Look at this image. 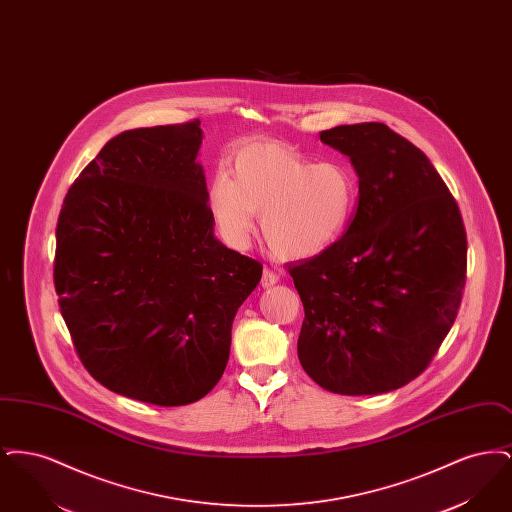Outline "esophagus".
Returning a JSON list of instances; mask_svg holds the SVG:
<instances>
[{
  "label": "esophagus",
  "instance_id": "1",
  "mask_svg": "<svg viewBox=\"0 0 512 512\" xmlns=\"http://www.w3.org/2000/svg\"><path fill=\"white\" fill-rule=\"evenodd\" d=\"M276 282H278V274L272 272L270 268H265V270H263V278H261V286H263V288H270V286H274Z\"/></svg>",
  "mask_w": 512,
  "mask_h": 512
}]
</instances>
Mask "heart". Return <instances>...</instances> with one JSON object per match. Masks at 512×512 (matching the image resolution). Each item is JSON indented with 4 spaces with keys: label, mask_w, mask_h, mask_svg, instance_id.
<instances>
[{
    "label": "heart",
    "mask_w": 512,
    "mask_h": 512,
    "mask_svg": "<svg viewBox=\"0 0 512 512\" xmlns=\"http://www.w3.org/2000/svg\"><path fill=\"white\" fill-rule=\"evenodd\" d=\"M230 175L217 174L207 194L220 236L245 247L253 215H261L265 242L286 259H309L338 244L359 203L357 176L345 163H313L276 142L242 147Z\"/></svg>",
    "instance_id": "1"
}]
</instances>
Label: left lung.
<instances>
[{"mask_svg":"<svg viewBox=\"0 0 512 512\" xmlns=\"http://www.w3.org/2000/svg\"><path fill=\"white\" fill-rule=\"evenodd\" d=\"M320 142L349 157L359 205L338 244L288 265L305 309L299 363L324 390L388 393L430 365L457 318L463 217L430 159L386 124H341Z\"/></svg>","mask_w":512,"mask_h":512,"instance_id":"left-lung-1","label":"left lung"}]
</instances>
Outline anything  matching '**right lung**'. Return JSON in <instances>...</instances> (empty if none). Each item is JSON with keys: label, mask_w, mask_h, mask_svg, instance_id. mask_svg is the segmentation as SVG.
<instances>
[{"label": "right lung", "mask_w": 512, "mask_h": 512, "mask_svg": "<svg viewBox=\"0 0 512 512\" xmlns=\"http://www.w3.org/2000/svg\"><path fill=\"white\" fill-rule=\"evenodd\" d=\"M199 121L126 130L80 172L57 222L53 280L86 370L161 407L205 397L263 265L215 238Z\"/></svg>", "instance_id": "1"}]
</instances>
